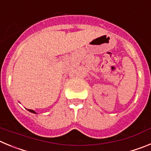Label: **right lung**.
I'll return each instance as SVG.
<instances>
[{
    "label": "right lung",
    "mask_w": 151,
    "mask_h": 151,
    "mask_svg": "<svg viewBox=\"0 0 151 151\" xmlns=\"http://www.w3.org/2000/svg\"><path fill=\"white\" fill-rule=\"evenodd\" d=\"M29 111H30V112H32V113H36L34 111V110H29Z\"/></svg>",
    "instance_id": "obj_1"
}]
</instances>
